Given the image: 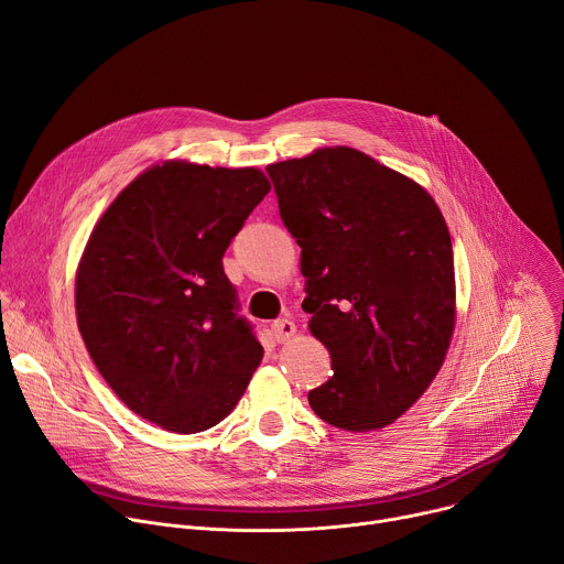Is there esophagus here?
<instances>
[{"mask_svg":"<svg viewBox=\"0 0 564 564\" xmlns=\"http://www.w3.org/2000/svg\"><path fill=\"white\" fill-rule=\"evenodd\" d=\"M271 329H273V338H275L278 343H286V340L293 338V334H295V323L289 321V318H282V321H275V323L271 325Z\"/></svg>","mask_w":564,"mask_h":564,"instance_id":"1","label":"esophagus"}]
</instances>
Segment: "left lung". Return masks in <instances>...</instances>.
<instances>
[{
	"label": "left lung",
	"mask_w": 564,
	"mask_h": 564,
	"mask_svg": "<svg viewBox=\"0 0 564 564\" xmlns=\"http://www.w3.org/2000/svg\"><path fill=\"white\" fill-rule=\"evenodd\" d=\"M267 171L302 248V310L334 370L310 404L343 431L393 424L441 372L456 327L445 216L422 185L352 147Z\"/></svg>",
	"instance_id": "obj_1"
}]
</instances>
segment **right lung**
Here are the masks:
<instances>
[{
    "mask_svg": "<svg viewBox=\"0 0 564 564\" xmlns=\"http://www.w3.org/2000/svg\"><path fill=\"white\" fill-rule=\"evenodd\" d=\"M269 192L262 169L164 160L117 194L83 248L85 348L115 395L164 431L219 424L262 364L224 252Z\"/></svg>",
    "mask_w": 564,
    "mask_h": 564,
    "instance_id": "right-lung-1",
    "label": "right lung"
}]
</instances>
